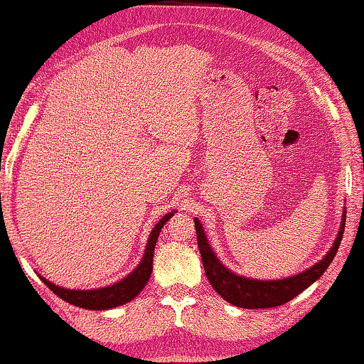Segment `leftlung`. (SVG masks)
<instances>
[{"mask_svg":"<svg viewBox=\"0 0 364 364\" xmlns=\"http://www.w3.org/2000/svg\"><path fill=\"white\" fill-rule=\"evenodd\" d=\"M345 219L346 214H343V219H341V227L337 240L333 242V247L325 255L322 262L314 264L312 268L302 271L301 274L278 281L248 279L234 274L217 259L213 250H210L208 238H205L203 227H200V222L198 219H194V225H196L198 247L200 252V258H203L205 276H208L209 283L214 287L217 294L224 297L227 302L243 309H268L283 306V304L294 299L297 294H301L304 289H307L314 281L321 278L323 271L328 268V264L333 262L335 255L338 252L341 237H343L345 232Z\"/></svg>","mask_w":364,"mask_h":364,"instance_id":"1","label":"left lung"}]
</instances>
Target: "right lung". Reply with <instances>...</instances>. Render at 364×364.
<instances>
[{"label":"right lung","instance_id":"right-lung-1","mask_svg":"<svg viewBox=\"0 0 364 364\" xmlns=\"http://www.w3.org/2000/svg\"><path fill=\"white\" fill-rule=\"evenodd\" d=\"M171 215L173 213L161 217V220L154 227V230H151L142 262H140L139 267L135 268L127 278H124L116 284L102 287V289L73 291V289H63L60 286H55L53 283H50V281L42 278V276L41 279L47 284L48 289L55 292V294L58 297H62L63 301L73 304V306L91 309V311H106V309L122 306V304L132 301L134 297L144 289L145 284H147V281L151 274V268H154V252H155L156 240H159L161 227L166 224L168 219H171Z\"/></svg>","mask_w":364,"mask_h":364}]
</instances>
